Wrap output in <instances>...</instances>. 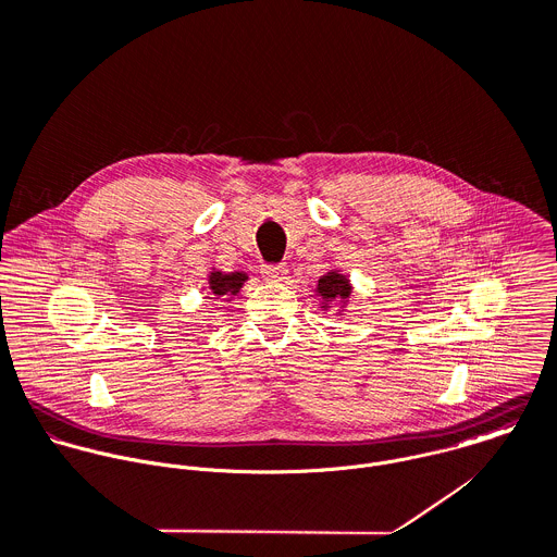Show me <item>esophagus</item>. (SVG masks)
Listing matches in <instances>:
<instances>
[{
    "mask_svg": "<svg viewBox=\"0 0 557 557\" xmlns=\"http://www.w3.org/2000/svg\"><path fill=\"white\" fill-rule=\"evenodd\" d=\"M288 275L286 264H262V277L269 282H284Z\"/></svg>",
    "mask_w": 557,
    "mask_h": 557,
    "instance_id": "1",
    "label": "esophagus"
}]
</instances>
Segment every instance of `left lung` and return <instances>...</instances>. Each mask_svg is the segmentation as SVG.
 <instances>
[{"instance_id": "8db88e82", "label": "left lung", "mask_w": 557, "mask_h": 557, "mask_svg": "<svg viewBox=\"0 0 557 557\" xmlns=\"http://www.w3.org/2000/svg\"><path fill=\"white\" fill-rule=\"evenodd\" d=\"M317 293H319V297H321L325 304H330V301H345V299H349V295H351V286H349V280H347L345 275L332 271V273H327V275H323V277L319 280ZM323 308H325V306H323Z\"/></svg>"}]
</instances>
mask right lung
<instances>
[{
  "mask_svg": "<svg viewBox=\"0 0 557 557\" xmlns=\"http://www.w3.org/2000/svg\"><path fill=\"white\" fill-rule=\"evenodd\" d=\"M247 282V275L245 273H223V271H212L208 275V286L212 290V295L219 299V297H230V295H236L243 284Z\"/></svg>",
  "mask_w": 557,
  "mask_h": 557,
  "instance_id": "add662e5",
  "label": "right lung"
}]
</instances>
